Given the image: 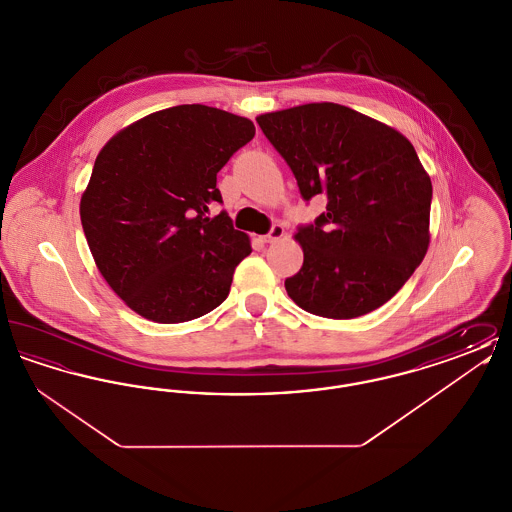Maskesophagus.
I'll return each mask as SVG.
<instances>
[{"instance_id":"34e87169","label":"esophagus","mask_w":512,"mask_h":512,"mask_svg":"<svg viewBox=\"0 0 512 512\" xmlns=\"http://www.w3.org/2000/svg\"><path fill=\"white\" fill-rule=\"evenodd\" d=\"M284 234H286L284 226H282V224H274V226L270 228V232L265 236V242H267V244H274V242L282 240V238H284Z\"/></svg>"}]
</instances>
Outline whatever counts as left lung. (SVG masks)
<instances>
[{
	"label": "left lung",
	"mask_w": 512,
	"mask_h": 512,
	"mask_svg": "<svg viewBox=\"0 0 512 512\" xmlns=\"http://www.w3.org/2000/svg\"><path fill=\"white\" fill-rule=\"evenodd\" d=\"M303 199L326 211L299 228L303 267L284 286L318 317H363L390 301L430 245L432 180L395 128L322 101L259 115Z\"/></svg>",
	"instance_id": "8db88e82"
}]
</instances>
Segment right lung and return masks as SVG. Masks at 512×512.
Instances as JSON below:
<instances>
[{
    "label": "right lung",
    "instance_id": "add662e5",
    "mask_svg": "<svg viewBox=\"0 0 512 512\" xmlns=\"http://www.w3.org/2000/svg\"><path fill=\"white\" fill-rule=\"evenodd\" d=\"M255 136L253 122L176 105L119 130L96 157L80 220L101 276L134 313L159 324L203 317L228 297L251 253L226 213L217 172Z\"/></svg>",
    "mask_w": 512,
    "mask_h": 512
}]
</instances>
